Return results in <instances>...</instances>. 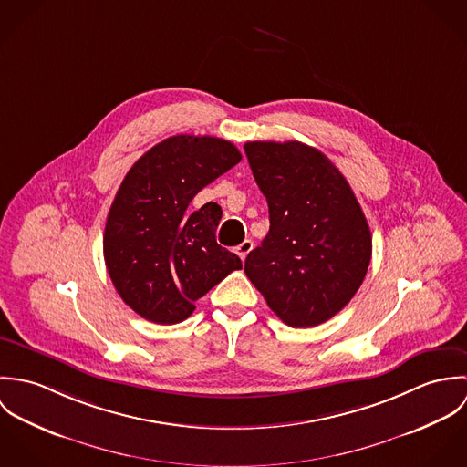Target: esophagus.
<instances>
[{
    "label": "esophagus",
    "instance_id": "34e87169",
    "mask_svg": "<svg viewBox=\"0 0 467 467\" xmlns=\"http://www.w3.org/2000/svg\"><path fill=\"white\" fill-rule=\"evenodd\" d=\"M252 248H254V243H252L250 239H246V241H243V243L235 248V254L241 257V261H244V259L248 257V254L252 252Z\"/></svg>",
    "mask_w": 467,
    "mask_h": 467
}]
</instances>
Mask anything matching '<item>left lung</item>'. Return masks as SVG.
I'll use <instances>...</instances> for the list:
<instances>
[{"label": "left lung", "mask_w": 467, "mask_h": 467, "mask_svg": "<svg viewBox=\"0 0 467 467\" xmlns=\"http://www.w3.org/2000/svg\"><path fill=\"white\" fill-rule=\"evenodd\" d=\"M244 150L269 208V232L244 271L285 326H320L367 275L372 235L365 213L318 149L291 140L248 141Z\"/></svg>", "instance_id": "8db88e82"}]
</instances>
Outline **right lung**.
<instances>
[{
	"label": "right lung",
	"instance_id": "obj_1",
	"mask_svg": "<svg viewBox=\"0 0 467 467\" xmlns=\"http://www.w3.org/2000/svg\"><path fill=\"white\" fill-rule=\"evenodd\" d=\"M241 158L223 138L176 134L149 149L126 174L108 213L104 259L115 289L141 318L183 322L196 300L243 267L215 241L221 206L189 208L202 187Z\"/></svg>",
	"mask_w": 467,
	"mask_h": 467
}]
</instances>
